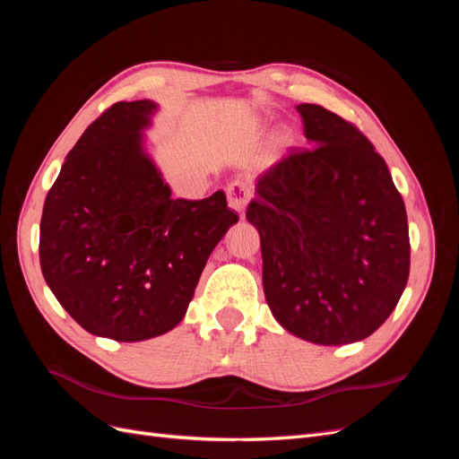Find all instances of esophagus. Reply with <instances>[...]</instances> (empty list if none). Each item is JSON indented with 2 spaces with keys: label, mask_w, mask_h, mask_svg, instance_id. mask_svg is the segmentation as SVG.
Here are the masks:
<instances>
[{
  "label": "esophagus",
  "mask_w": 459,
  "mask_h": 459,
  "mask_svg": "<svg viewBox=\"0 0 459 459\" xmlns=\"http://www.w3.org/2000/svg\"><path fill=\"white\" fill-rule=\"evenodd\" d=\"M226 195H228L230 208H233L235 212H239L243 216L248 201H251V186H248L247 182H239L238 179V182H231L228 186Z\"/></svg>",
  "instance_id": "esophagus-1"
}]
</instances>
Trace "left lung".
Listing matches in <instances>:
<instances>
[{
	"mask_svg": "<svg viewBox=\"0 0 459 459\" xmlns=\"http://www.w3.org/2000/svg\"><path fill=\"white\" fill-rule=\"evenodd\" d=\"M304 135L258 178L247 220L260 233L273 317L316 344L369 337L410 275L406 206L386 162L352 122L302 103Z\"/></svg>",
	"mask_w": 459,
	"mask_h": 459,
	"instance_id": "1",
	"label": "left lung"
}]
</instances>
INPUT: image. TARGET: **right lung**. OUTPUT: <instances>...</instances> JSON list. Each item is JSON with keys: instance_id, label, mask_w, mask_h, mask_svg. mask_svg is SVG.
I'll use <instances>...</instances> for the list:
<instances>
[{"instance_id": "add662e5", "label": "right lung", "mask_w": 459, "mask_h": 459, "mask_svg": "<svg viewBox=\"0 0 459 459\" xmlns=\"http://www.w3.org/2000/svg\"><path fill=\"white\" fill-rule=\"evenodd\" d=\"M155 103L118 101L66 155L39 221V266L91 335L152 339L182 322L204 264L239 220L226 193L172 199L143 151Z\"/></svg>"}]
</instances>
